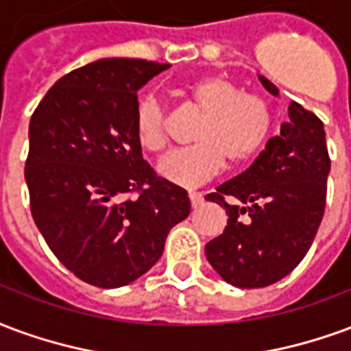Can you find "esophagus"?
<instances>
[{"label": "esophagus", "mask_w": 351, "mask_h": 351, "mask_svg": "<svg viewBox=\"0 0 351 351\" xmlns=\"http://www.w3.org/2000/svg\"><path fill=\"white\" fill-rule=\"evenodd\" d=\"M189 198H191V206H193L194 209L204 204V196H202L200 193H191L189 194Z\"/></svg>", "instance_id": "esophagus-1"}]
</instances>
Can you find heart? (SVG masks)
Instances as JSON below:
<instances>
[{
  "mask_svg": "<svg viewBox=\"0 0 351 351\" xmlns=\"http://www.w3.org/2000/svg\"><path fill=\"white\" fill-rule=\"evenodd\" d=\"M186 99L202 121L194 132V147L173 151L158 162V173L172 185L194 189L224 168L245 165L262 149L271 132V106L262 95L243 93L224 74L204 76L186 88ZM140 145L158 153L166 145V110L155 95H145L136 108Z\"/></svg>",
  "mask_w": 351,
  "mask_h": 351,
  "instance_id": "heart-1",
  "label": "heart"
}]
</instances>
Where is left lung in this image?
<instances>
[{
	"mask_svg": "<svg viewBox=\"0 0 351 351\" xmlns=\"http://www.w3.org/2000/svg\"><path fill=\"white\" fill-rule=\"evenodd\" d=\"M260 82L278 97L273 82ZM288 117L250 168L206 196L228 215L224 232L206 245V256L237 288H263L291 273L324 217L331 168L324 123L295 101Z\"/></svg>",
	"mask_w": 351,
	"mask_h": 351,
	"instance_id": "8db88e82",
	"label": "left lung"
}]
</instances>
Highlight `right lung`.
I'll return each instance as SVG.
<instances>
[{
	"label": "right lung",
	"mask_w": 351,
	"mask_h": 351,
	"mask_svg": "<svg viewBox=\"0 0 351 351\" xmlns=\"http://www.w3.org/2000/svg\"><path fill=\"white\" fill-rule=\"evenodd\" d=\"M168 67L127 58L88 63L56 82L29 121L33 221L56 258L99 288L147 273L170 228L191 213L185 189L153 172L136 136L138 89Z\"/></svg>",
	"instance_id": "add662e5"
}]
</instances>
